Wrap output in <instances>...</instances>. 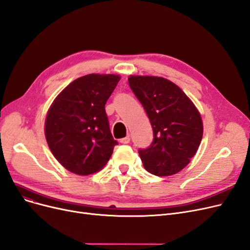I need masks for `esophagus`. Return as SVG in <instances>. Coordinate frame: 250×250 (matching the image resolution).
I'll return each instance as SVG.
<instances>
[{
	"label": "esophagus",
	"mask_w": 250,
	"mask_h": 250,
	"mask_svg": "<svg viewBox=\"0 0 250 250\" xmlns=\"http://www.w3.org/2000/svg\"><path fill=\"white\" fill-rule=\"evenodd\" d=\"M120 143H121V144H124V145L129 144V143H130V137H129V136H126V137H124V139L120 140Z\"/></svg>",
	"instance_id": "1"
}]
</instances>
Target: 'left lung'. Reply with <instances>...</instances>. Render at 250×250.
Here are the masks:
<instances>
[{"label":"left lung","instance_id":"left-lung-1","mask_svg":"<svg viewBox=\"0 0 250 250\" xmlns=\"http://www.w3.org/2000/svg\"><path fill=\"white\" fill-rule=\"evenodd\" d=\"M128 83L153 128L151 146L139 150L145 168L159 177L179 173L202 142L199 110L177 84L163 77L131 75Z\"/></svg>","mask_w":250,"mask_h":250}]
</instances>
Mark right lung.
Returning a JSON list of instances; mask_svg holds the SVG:
<instances>
[{
  "label": "right lung",
  "instance_id": "obj_1",
  "mask_svg": "<svg viewBox=\"0 0 250 250\" xmlns=\"http://www.w3.org/2000/svg\"><path fill=\"white\" fill-rule=\"evenodd\" d=\"M120 80L116 74L82 76L50 105L45 119L46 142L56 159L71 173H96L118 145L109 130L105 103Z\"/></svg>",
  "mask_w": 250,
  "mask_h": 250
}]
</instances>
